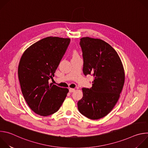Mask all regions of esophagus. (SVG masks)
Wrapping results in <instances>:
<instances>
[{"mask_svg": "<svg viewBox=\"0 0 148 148\" xmlns=\"http://www.w3.org/2000/svg\"><path fill=\"white\" fill-rule=\"evenodd\" d=\"M75 91V89L74 88H69V91H70V92H74Z\"/></svg>", "mask_w": 148, "mask_h": 148, "instance_id": "obj_1", "label": "esophagus"}]
</instances>
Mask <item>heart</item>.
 I'll return each instance as SVG.
<instances>
[{
  "instance_id": "1",
  "label": "heart",
  "mask_w": 148,
  "mask_h": 148,
  "mask_svg": "<svg viewBox=\"0 0 148 148\" xmlns=\"http://www.w3.org/2000/svg\"><path fill=\"white\" fill-rule=\"evenodd\" d=\"M77 56H78V54L77 53V52L76 51H74L73 52V57H77Z\"/></svg>"
}]
</instances>
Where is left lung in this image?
<instances>
[{
  "instance_id": "1",
  "label": "left lung",
  "mask_w": 148,
  "mask_h": 148,
  "mask_svg": "<svg viewBox=\"0 0 148 148\" xmlns=\"http://www.w3.org/2000/svg\"><path fill=\"white\" fill-rule=\"evenodd\" d=\"M83 73L94 77L92 87L83 88L77 103L79 112L91 119L107 115L118 102L125 82L123 64L117 52L107 42L88 37L80 39Z\"/></svg>"
}]
</instances>
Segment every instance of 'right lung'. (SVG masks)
<instances>
[{
    "mask_svg": "<svg viewBox=\"0 0 148 148\" xmlns=\"http://www.w3.org/2000/svg\"><path fill=\"white\" fill-rule=\"evenodd\" d=\"M69 38L47 37L28 47L20 58L18 77L29 107L37 115L56 112L64 102L68 88L49 84L70 43Z\"/></svg>",
    "mask_w": 148,
    "mask_h": 148,
    "instance_id": "add662e5",
    "label": "right lung"
}]
</instances>
